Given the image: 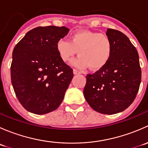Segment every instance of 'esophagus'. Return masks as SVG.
I'll return each instance as SVG.
<instances>
[{
  "label": "esophagus",
  "instance_id": "1",
  "mask_svg": "<svg viewBox=\"0 0 148 148\" xmlns=\"http://www.w3.org/2000/svg\"><path fill=\"white\" fill-rule=\"evenodd\" d=\"M73 72H74V74H81V71H79V70H77V69H74V70H73Z\"/></svg>",
  "mask_w": 148,
  "mask_h": 148
}]
</instances>
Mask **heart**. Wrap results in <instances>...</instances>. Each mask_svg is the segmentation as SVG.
<instances>
[{
	"label": "heart",
	"instance_id": "obj_1",
	"mask_svg": "<svg viewBox=\"0 0 148 148\" xmlns=\"http://www.w3.org/2000/svg\"><path fill=\"white\" fill-rule=\"evenodd\" d=\"M56 49L60 59L65 62H70L78 51L79 56L71 64L80 69L89 66L92 70H98L110 59L112 44L105 34L82 31L72 34L69 41L59 40Z\"/></svg>",
	"mask_w": 148,
	"mask_h": 148
}]
</instances>
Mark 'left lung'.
I'll return each instance as SVG.
<instances>
[{
    "instance_id": "8db88e82",
    "label": "left lung",
    "mask_w": 148,
    "mask_h": 148,
    "mask_svg": "<svg viewBox=\"0 0 148 148\" xmlns=\"http://www.w3.org/2000/svg\"><path fill=\"white\" fill-rule=\"evenodd\" d=\"M112 44L107 64L86 76L84 95L95 111L113 114L126 110L135 99L141 82L138 51L123 33L108 28L106 32Z\"/></svg>"
}]
</instances>
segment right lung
Masks as SVG:
<instances>
[{
	"label": "right lung",
	"instance_id": "right-lung-1",
	"mask_svg": "<svg viewBox=\"0 0 148 148\" xmlns=\"http://www.w3.org/2000/svg\"><path fill=\"white\" fill-rule=\"evenodd\" d=\"M69 31L65 26L35 28L13 49L11 83L18 101L30 112H51L63 101L74 74L60 59L56 44Z\"/></svg>",
	"mask_w": 148,
	"mask_h": 148
}]
</instances>
